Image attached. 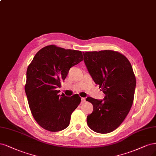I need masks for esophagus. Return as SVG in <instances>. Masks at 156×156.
Returning <instances> with one entry per match:
<instances>
[{"mask_svg":"<svg viewBox=\"0 0 156 156\" xmlns=\"http://www.w3.org/2000/svg\"><path fill=\"white\" fill-rule=\"evenodd\" d=\"M85 102H86V99L84 98H81V103H84Z\"/></svg>","mask_w":156,"mask_h":156,"instance_id":"34e87169","label":"esophagus"}]
</instances>
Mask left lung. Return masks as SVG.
<instances>
[{
	"label": "left lung",
	"instance_id": "1",
	"mask_svg": "<svg viewBox=\"0 0 156 156\" xmlns=\"http://www.w3.org/2000/svg\"><path fill=\"white\" fill-rule=\"evenodd\" d=\"M83 53L89 73L105 94L103 100L86 99L94 106L87 124L95 132L110 133L120 126L130 112L136 86L135 75L128 58L119 52Z\"/></svg>",
	"mask_w": 156,
	"mask_h": 156
}]
</instances>
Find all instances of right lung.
Segmentation results:
<instances>
[{"instance_id":"obj_1","label":"right lung","mask_w":156,"mask_h":156,"mask_svg":"<svg viewBox=\"0 0 156 156\" xmlns=\"http://www.w3.org/2000/svg\"><path fill=\"white\" fill-rule=\"evenodd\" d=\"M83 60L80 51L50 45L37 52L28 66L25 92L32 115L44 129L58 132L68 126L81 99L77 94L60 95L56 88L70 68Z\"/></svg>"}]
</instances>
